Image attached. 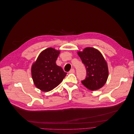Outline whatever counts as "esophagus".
Listing matches in <instances>:
<instances>
[{
  "label": "esophagus",
  "mask_w": 134,
  "mask_h": 134,
  "mask_svg": "<svg viewBox=\"0 0 134 134\" xmlns=\"http://www.w3.org/2000/svg\"><path fill=\"white\" fill-rule=\"evenodd\" d=\"M74 72H75L74 69H71V70L69 71V73H74Z\"/></svg>",
  "instance_id": "34e87169"
}]
</instances>
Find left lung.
Listing matches in <instances>:
<instances>
[{
    "label": "left lung",
    "mask_w": 134,
    "mask_h": 134,
    "mask_svg": "<svg viewBox=\"0 0 134 134\" xmlns=\"http://www.w3.org/2000/svg\"><path fill=\"white\" fill-rule=\"evenodd\" d=\"M87 70V77L82 83L89 90L102 88L108 77V64L101 52L93 47H86L77 52Z\"/></svg>",
    "instance_id": "left-lung-1"
}]
</instances>
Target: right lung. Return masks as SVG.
Wrapping results in <instances>:
<instances>
[{"label": "right lung", "mask_w": 134, "mask_h": 134, "mask_svg": "<svg viewBox=\"0 0 134 134\" xmlns=\"http://www.w3.org/2000/svg\"><path fill=\"white\" fill-rule=\"evenodd\" d=\"M60 50L52 47L43 50L31 68V74L35 86L44 92L51 91L63 81L67 73L57 65Z\"/></svg>", "instance_id": "1"}]
</instances>
